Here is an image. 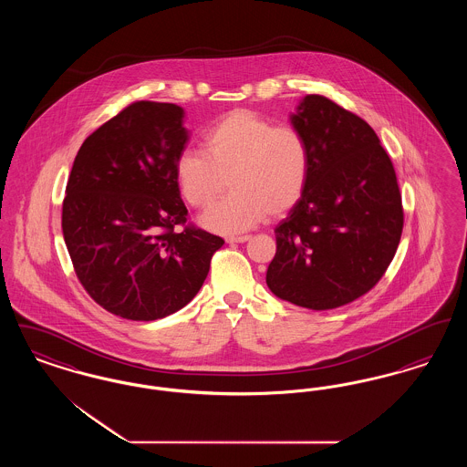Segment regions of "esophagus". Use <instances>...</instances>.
Returning <instances> with one entry per match:
<instances>
[{
	"label": "esophagus",
	"instance_id": "34e87169",
	"mask_svg": "<svg viewBox=\"0 0 467 467\" xmlns=\"http://www.w3.org/2000/svg\"><path fill=\"white\" fill-rule=\"evenodd\" d=\"M250 238H252L250 234H244V236H227L225 242H227V244H244V242H248Z\"/></svg>",
	"mask_w": 467,
	"mask_h": 467
}]
</instances>
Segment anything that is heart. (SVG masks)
Instances as JSON below:
<instances>
[{"instance_id": "obj_1", "label": "heart", "mask_w": 467, "mask_h": 467, "mask_svg": "<svg viewBox=\"0 0 467 467\" xmlns=\"http://www.w3.org/2000/svg\"><path fill=\"white\" fill-rule=\"evenodd\" d=\"M202 150H185L175 162L180 192L204 210L227 180L231 192L201 219L204 227L233 234L269 215H284L306 191L311 152L306 136L294 126H275L252 110H233L201 134Z\"/></svg>"}]
</instances>
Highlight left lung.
Instances as JSON below:
<instances>
[{
  "mask_svg": "<svg viewBox=\"0 0 467 467\" xmlns=\"http://www.w3.org/2000/svg\"><path fill=\"white\" fill-rule=\"evenodd\" d=\"M310 143V180L275 229L267 287L310 310H333L373 289L402 234L392 161L373 128L329 98L308 94L290 117Z\"/></svg>",
  "mask_w": 467,
  "mask_h": 467,
  "instance_id": "8db88e82",
  "label": "left lung"
}]
</instances>
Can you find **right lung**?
Masks as SVG:
<instances>
[{"label":"right lung","instance_id":"add662e5","mask_svg":"<svg viewBox=\"0 0 467 467\" xmlns=\"http://www.w3.org/2000/svg\"><path fill=\"white\" fill-rule=\"evenodd\" d=\"M182 120L173 103L134 101L86 138L67 178L63 234L77 278L128 320H157L191 303L223 244L189 223L180 198L175 162L189 140Z\"/></svg>","mask_w":467,"mask_h":467}]
</instances>
